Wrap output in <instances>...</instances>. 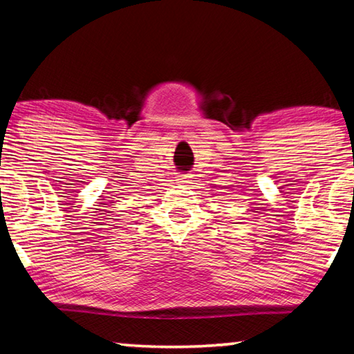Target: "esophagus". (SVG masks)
I'll use <instances>...</instances> for the list:
<instances>
[{
    "mask_svg": "<svg viewBox=\"0 0 354 354\" xmlns=\"http://www.w3.org/2000/svg\"><path fill=\"white\" fill-rule=\"evenodd\" d=\"M185 178H187V176H181V179H178V181H179V183H187V181H184Z\"/></svg>",
    "mask_w": 354,
    "mask_h": 354,
    "instance_id": "34e87169",
    "label": "esophagus"
}]
</instances>
